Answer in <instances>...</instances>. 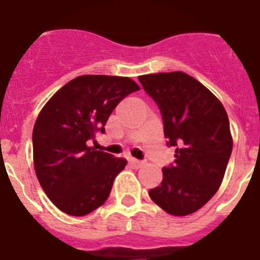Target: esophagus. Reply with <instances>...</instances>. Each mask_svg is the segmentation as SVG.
Returning <instances> with one entry per match:
<instances>
[{
    "instance_id": "obj_1",
    "label": "esophagus",
    "mask_w": 260,
    "mask_h": 260,
    "mask_svg": "<svg viewBox=\"0 0 260 260\" xmlns=\"http://www.w3.org/2000/svg\"><path fill=\"white\" fill-rule=\"evenodd\" d=\"M129 164L134 168H141L144 165V161L136 160V158H129Z\"/></svg>"
}]
</instances>
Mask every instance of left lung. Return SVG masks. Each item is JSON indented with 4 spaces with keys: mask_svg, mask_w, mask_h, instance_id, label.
<instances>
[{
    "mask_svg": "<svg viewBox=\"0 0 260 260\" xmlns=\"http://www.w3.org/2000/svg\"><path fill=\"white\" fill-rule=\"evenodd\" d=\"M139 80L160 110L167 145L176 148L174 164L162 168L161 185L149 197L169 214H191L217 193L224 176L233 150L228 113L204 84L181 71Z\"/></svg>",
    "mask_w": 260,
    "mask_h": 260,
    "instance_id": "1",
    "label": "left lung"
}]
</instances>
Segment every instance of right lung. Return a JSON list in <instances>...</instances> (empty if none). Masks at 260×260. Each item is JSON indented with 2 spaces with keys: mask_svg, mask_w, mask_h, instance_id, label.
Returning a JSON list of instances; mask_svg holds the SVG:
<instances>
[{
  "mask_svg": "<svg viewBox=\"0 0 260 260\" xmlns=\"http://www.w3.org/2000/svg\"><path fill=\"white\" fill-rule=\"evenodd\" d=\"M139 89L129 78L82 75L42 108L32 129L34 168L47 197L63 213L82 217L107 201L126 161L87 143L106 132L115 107Z\"/></svg>",
  "mask_w": 260,
  "mask_h": 260,
  "instance_id": "obj_1",
  "label": "right lung"
}]
</instances>
